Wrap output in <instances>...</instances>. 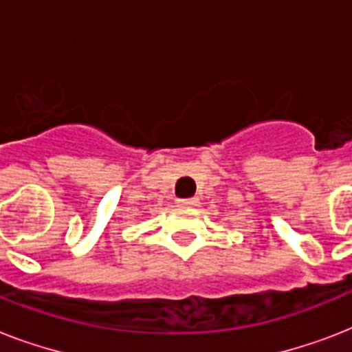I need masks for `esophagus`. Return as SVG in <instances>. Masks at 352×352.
<instances>
[{"instance_id":"34e87169","label":"esophagus","mask_w":352,"mask_h":352,"mask_svg":"<svg viewBox=\"0 0 352 352\" xmlns=\"http://www.w3.org/2000/svg\"><path fill=\"white\" fill-rule=\"evenodd\" d=\"M199 199L192 197V199H177V206H181V208H193V206H197Z\"/></svg>"}]
</instances>
